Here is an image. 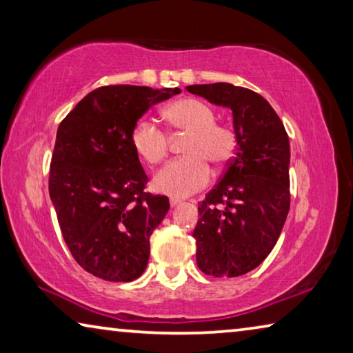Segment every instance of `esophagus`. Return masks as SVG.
Masks as SVG:
<instances>
[{
	"label": "esophagus",
	"mask_w": 353,
	"mask_h": 353,
	"mask_svg": "<svg viewBox=\"0 0 353 353\" xmlns=\"http://www.w3.org/2000/svg\"><path fill=\"white\" fill-rule=\"evenodd\" d=\"M179 204H181V201H179V199H174V198H172V199H170V205H171V208H174V207H177Z\"/></svg>",
	"instance_id": "obj_1"
}]
</instances>
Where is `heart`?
<instances>
[{"mask_svg": "<svg viewBox=\"0 0 353 353\" xmlns=\"http://www.w3.org/2000/svg\"><path fill=\"white\" fill-rule=\"evenodd\" d=\"M163 117L172 129L188 134L183 154L187 157L166 163L154 176L152 187L157 193L181 199L196 193L210 181L207 162L221 166L234 157L236 135L227 126L216 124L212 105L196 98H185L170 104ZM134 151L149 165L160 163L168 154V139L152 119L140 118L130 130Z\"/></svg>", "mask_w": 353, "mask_h": 353, "instance_id": "obj_1", "label": "heart"}]
</instances>
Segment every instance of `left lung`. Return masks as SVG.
I'll return each instance as SVG.
<instances>
[{
    "label": "left lung",
    "instance_id": "obj_1",
    "mask_svg": "<svg viewBox=\"0 0 353 353\" xmlns=\"http://www.w3.org/2000/svg\"><path fill=\"white\" fill-rule=\"evenodd\" d=\"M187 90L230 109L236 135L235 155L198 207L196 263L207 276H243L270 255L290 210L288 134L271 104L249 88L216 82Z\"/></svg>",
    "mask_w": 353,
    "mask_h": 353
}]
</instances>
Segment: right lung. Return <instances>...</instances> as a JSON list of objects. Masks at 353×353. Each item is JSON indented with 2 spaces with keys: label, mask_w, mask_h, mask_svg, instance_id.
Masks as SVG:
<instances>
[{
  "label": "right lung",
  "mask_w": 353,
  "mask_h": 353,
  "mask_svg": "<svg viewBox=\"0 0 353 353\" xmlns=\"http://www.w3.org/2000/svg\"><path fill=\"white\" fill-rule=\"evenodd\" d=\"M181 88L99 87L76 104L57 129L50 198L71 255L87 272L132 282L146 270L149 238L170 210L148 182L130 130L149 107Z\"/></svg>",
  "instance_id": "1"
}]
</instances>
